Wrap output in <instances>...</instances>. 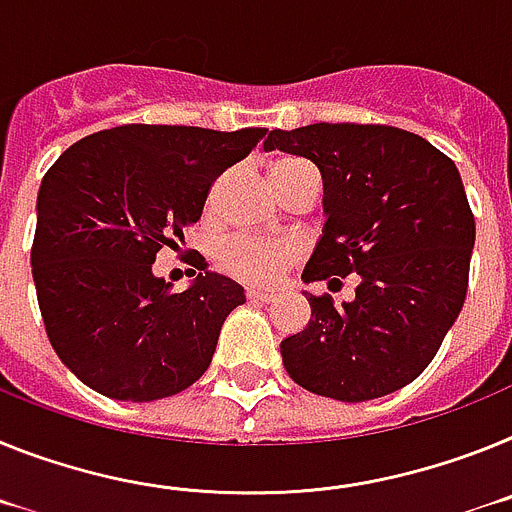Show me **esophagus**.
Returning a JSON list of instances; mask_svg holds the SVG:
<instances>
[{
	"mask_svg": "<svg viewBox=\"0 0 512 512\" xmlns=\"http://www.w3.org/2000/svg\"><path fill=\"white\" fill-rule=\"evenodd\" d=\"M247 299L250 301H260V304H270L275 299L273 293H265V291H247Z\"/></svg>",
	"mask_w": 512,
	"mask_h": 512,
	"instance_id": "34e87169",
	"label": "esophagus"
}]
</instances>
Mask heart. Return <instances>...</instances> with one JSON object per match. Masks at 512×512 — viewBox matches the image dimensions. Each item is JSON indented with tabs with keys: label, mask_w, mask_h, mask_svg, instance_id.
I'll use <instances>...</instances> for the list:
<instances>
[{
	"label": "heart",
	"mask_w": 512,
	"mask_h": 512,
	"mask_svg": "<svg viewBox=\"0 0 512 512\" xmlns=\"http://www.w3.org/2000/svg\"><path fill=\"white\" fill-rule=\"evenodd\" d=\"M317 175L309 162L299 157H281L270 164V182L275 193L283 195L293 182L301 177ZM301 260L299 244L288 239H262V237H231L219 244L216 262L229 278L247 286L268 288L283 278L288 268Z\"/></svg>",
	"instance_id": "b5f03b06"
}]
</instances>
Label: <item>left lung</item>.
<instances>
[{
  "instance_id": "8db88e82",
  "label": "left lung",
  "mask_w": 512,
  "mask_h": 512,
  "mask_svg": "<svg viewBox=\"0 0 512 512\" xmlns=\"http://www.w3.org/2000/svg\"><path fill=\"white\" fill-rule=\"evenodd\" d=\"M265 149L311 159L327 224L304 281L355 299L306 293L311 319L281 342L283 366L319 397L366 402L412 384L441 348L469 286L474 213L456 164L433 144L379 123L273 131Z\"/></svg>"
}]
</instances>
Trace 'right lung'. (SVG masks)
Listing matches in <instances>:
<instances>
[{"label":"right lung","mask_w":512,"mask_h":512,"mask_svg":"<svg viewBox=\"0 0 512 512\" xmlns=\"http://www.w3.org/2000/svg\"><path fill=\"white\" fill-rule=\"evenodd\" d=\"M265 128L128 126L97 131L51 164L38 193L30 265L46 335L82 384L110 399L154 402L211 366L242 286L206 273L170 293L151 273L159 250L182 242L231 164Z\"/></svg>","instance_id":"add662e5"}]
</instances>
